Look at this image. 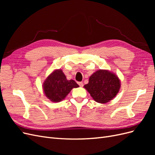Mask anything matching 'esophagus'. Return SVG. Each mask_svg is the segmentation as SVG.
I'll use <instances>...</instances> for the list:
<instances>
[{
    "mask_svg": "<svg viewBox=\"0 0 155 155\" xmlns=\"http://www.w3.org/2000/svg\"><path fill=\"white\" fill-rule=\"evenodd\" d=\"M78 85L82 87L83 86V83L82 82H78Z\"/></svg>",
    "mask_w": 155,
    "mask_h": 155,
    "instance_id": "1",
    "label": "esophagus"
}]
</instances>
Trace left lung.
I'll return each mask as SVG.
<instances>
[{
    "label": "left lung",
    "instance_id": "left-lung-1",
    "mask_svg": "<svg viewBox=\"0 0 155 155\" xmlns=\"http://www.w3.org/2000/svg\"><path fill=\"white\" fill-rule=\"evenodd\" d=\"M121 87L120 80L116 74L107 70H99L89 78L84 88L94 101L106 104L117 95Z\"/></svg>",
    "mask_w": 155,
    "mask_h": 155
}]
</instances>
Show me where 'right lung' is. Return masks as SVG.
Here are the masks:
<instances>
[{
	"mask_svg": "<svg viewBox=\"0 0 155 155\" xmlns=\"http://www.w3.org/2000/svg\"><path fill=\"white\" fill-rule=\"evenodd\" d=\"M79 85L76 81L68 80L62 70H54L45 79L43 88L45 96L53 102H59L64 100L73 88Z\"/></svg>",
	"mask_w": 155,
	"mask_h": 155,
	"instance_id": "obj_1",
	"label": "right lung"
}]
</instances>
